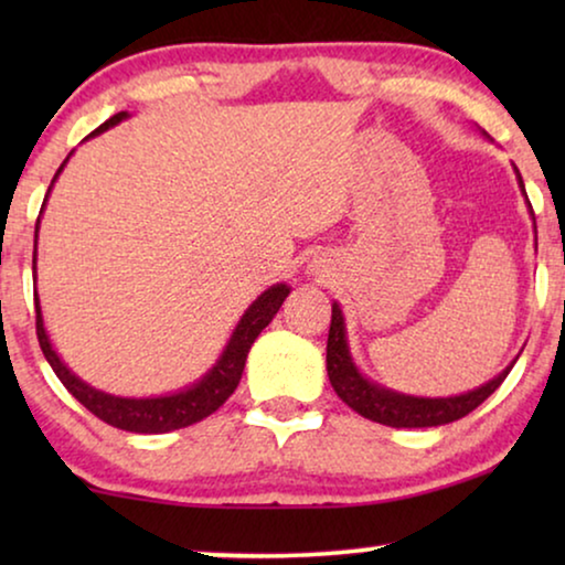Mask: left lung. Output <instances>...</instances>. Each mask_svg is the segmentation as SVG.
Returning <instances> with one entry per match:
<instances>
[{
    "mask_svg": "<svg viewBox=\"0 0 565 565\" xmlns=\"http://www.w3.org/2000/svg\"><path fill=\"white\" fill-rule=\"evenodd\" d=\"M514 172H516V182H520L522 195L527 200L520 169L514 167ZM527 207H530L532 221H535L530 200H527ZM535 244H537V226H535ZM514 362L501 370L497 377H491L489 383L478 385V388L468 393H460V396H447V398L406 396V393L385 388V385L370 381V377L360 373V367L354 365L352 360L350 342H347L342 308H339V303H331V327H329V342H327V373H329L331 388H334L337 396L342 398L347 406L354 408L360 416H365L370 422L385 424V427H396V429L439 427V424L462 419V416L473 412L476 406H481L483 401L489 398L501 383H504V377L509 375V370L514 367Z\"/></svg>",
    "mask_w": 565,
    "mask_h": 565,
    "instance_id": "left-lung-1",
    "label": "left lung"
}]
</instances>
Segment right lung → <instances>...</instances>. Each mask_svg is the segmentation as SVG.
<instances>
[{
    "label": "right lung",
    "instance_id": "add662e5",
    "mask_svg": "<svg viewBox=\"0 0 565 565\" xmlns=\"http://www.w3.org/2000/svg\"><path fill=\"white\" fill-rule=\"evenodd\" d=\"M126 118H130L128 113H118L113 115L110 120H105L97 130H92L87 138H95L105 130H110L113 126H118ZM74 153V151H72ZM68 153V157H72ZM58 167V172L53 174L49 195L53 190V182L58 180V174L64 172L66 161ZM45 195V200H49ZM43 200V207H45ZM41 207V215H43ZM41 215H38L35 223V249H33V280H35V262H38V228H41ZM290 288L285 282H277L273 288H267L262 296L254 300V303L246 308L242 319H238L234 334L223 347L221 358L215 360V365L207 370V373L200 377L198 383L188 385V388L177 391V393H167V396H149V398H126V396H113V393H105L99 388H92L89 383H84L79 375H74L72 370L66 367V362L58 358V352L53 350L49 331L43 327V311H41V298H38L35 290V331H38V342H41V350L49 360V365L53 367V373L61 383L66 385V391L79 401L84 408H89L97 419H103L110 424V427L126 429V431H136V435H161V431H172V429H182L190 427L205 416H211L215 408H221L226 404V398L236 391L238 381H242L244 365H246V354H249L254 339L259 337V331L267 327L269 321L275 319V313L280 311L282 300L288 298Z\"/></svg>",
    "mask_w": 565,
    "mask_h": 565
}]
</instances>
